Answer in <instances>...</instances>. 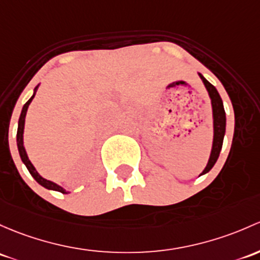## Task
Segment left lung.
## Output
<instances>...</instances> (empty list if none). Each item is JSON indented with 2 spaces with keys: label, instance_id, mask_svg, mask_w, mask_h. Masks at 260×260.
<instances>
[{
  "label": "left lung",
  "instance_id": "8db88e82",
  "mask_svg": "<svg viewBox=\"0 0 260 260\" xmlns=\"http://www.w3.org/2000/svg\"><path fill=\"white\" fill-rule=\"evenodd\" d=\"M199 77H201L202 82H203L204 87H206L207 92L210 98V105H212V116H213V143H212V149H210L209 159L207 163L206 168L203 169L199 177L203 176V174L208 173L210 169L213 168V166L217 162L218 157H219V153L222 151L223 146V139L224 135H225V125H226V118H225V111H224L223 101L220 98L219 93H218L217 88L213 86L212 83H209L206 78L203 77V75L198 73Z\"/></svg>",
  "mask_w": 260,
  "mask_h": 260
}]
</instances>
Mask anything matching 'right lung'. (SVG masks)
<instances>
[{"mask_svg": "<svg viewBox=\"0 0 260 260\" xmlns=\"http://www.w3.org/2000/svg\"><path fill=\"white\" fill-rule=\"evenodd\" d=\"M38 86H40V84H38ZM38 86L36 87V88H35L32 97L29 98L28 101H27L26 105L23 106V108H22V111H21V116H20V119H18V128H17V148H18V153H20L21 160H22V162H23V165L26 166V168L28 169V172H29V173H31V176L34 177L35 180H36L38 184H41V185H42V187H45L46 189L56 190V192H61V193H63V194H68V193H70V190H66L63 187H61V185L57 184V183L52 182V180H48V179L43 178V177L41 176L40 173H38L37 169L35 168V166L32 165V162H31V160H29L28 155H27L26 148H24L23 132H24V121H26L27 109H28V106L31 105L32 100H34V98H35V94H36Z\"/></svg>", "mask_w": 260, "mask_h": 260, "instance_id": "1", "label": "right lung"}]
</instances>
